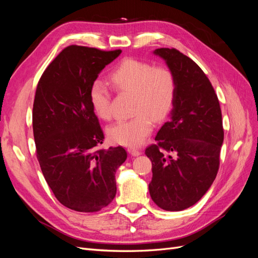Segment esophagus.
<instances>
[{
	"mask_svg": "<svg viewBox=\"0 0 258 258\" xmlns=\"http://www.w3.org/2000/svg\"><path fill=\"white\" fill-rule=\"evenodd\" d=\"M128 152H129L132 156H139V155H141V151H139L138 148H129Z\"/></svg>",
	"mask_w": 258,
	"mask_h": 258,
	"instance_id": "1",
	"label": "esophagus"
}]
</instances>
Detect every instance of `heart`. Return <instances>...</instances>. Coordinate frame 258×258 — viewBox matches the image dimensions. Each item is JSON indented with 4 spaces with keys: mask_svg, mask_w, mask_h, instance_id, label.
I'll list each match as a JSON object with an SVG mask.
<instances>
[{
    "mask_svg": "<svg viewBox=\"0 0 258 258\" xmlns=\"http://www.w3.org/2000/svg\"><path fill=\"white\" fill-rule=\"evenodd\" d=\"M113 87L119 93H132L131 110L136 114L108 128L112 142L134 147L141 144L154 127L173 110L176 98V77L167 66L128 58L122 60L110 74ZM90 103L95 113L103 119L113 116L112 92L108 86L96 81L90 86Z\"/></svg>",
    "mask_w": 258,
    "mask_h": 258,
    "instance_id": "b5f03b06",
    "label": "heart"
}]
</instances>
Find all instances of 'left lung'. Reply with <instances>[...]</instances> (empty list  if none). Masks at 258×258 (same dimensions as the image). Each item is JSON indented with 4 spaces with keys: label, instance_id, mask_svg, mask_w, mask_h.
I'll return each instance as SVG.
<instances>
[{
    "label": "left lung",
    "instance_id": "8db88e82",
    "mask_svg": "<svg viewBox=\"0 0 258 258\" xmlns=\"http://www.w3.org/2000/svg\"><path fill=\"white\" fill-rule=\"evenodd\" d=\"M154 52L173 71L177 88L170 120L145 150L153 172L148 189L159 208L182 211L201 199L218 172L222 111L212 84L196 62L175 48Z\"/></svg>",
    "mask_w": 258,
    "mask_h": 258
}]
</instances>
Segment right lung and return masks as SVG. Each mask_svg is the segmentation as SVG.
Listing matches in <instances>:
<instances>
[{
    "label": "right lung",
    "mask_w": 258,
    "mask_h": 258,
    "mask_svg": "<svg viewBox=\"0 0 258 258\" xmlns=\"http://www.w3.org/2000/svg\"><path fill=\"white\" fill-rule=\"evenodd\" d=\"M120 49L70 45L38 81L32 124L36 157L61 205L77 212H98L116 195L115 172L127 159L123 147L98 148L104 135L89 90Z\"/></svg>",
    "instance_id": "add662e5"
}]
</instances>
